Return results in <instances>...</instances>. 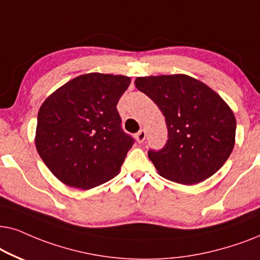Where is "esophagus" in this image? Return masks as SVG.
Returning <instances> with one entry per match:
<instances>
[{"label":"esophagus","instance_id":"34e87169","mask_svg":"<svg viewBox=\"0 0 260 260\" xmlns=\"http://www.w3.org/2000/svg\"><path fill=\"white\" fill-rule=\"evenodd\" d=\"M136 139H137V141H138V143H139V144L144 143L145 139H146V132H145L144 129L139 131V132L137 133V136H136Z\"/></svg>","mask_w":260,"mask_h":260}]
</instances>
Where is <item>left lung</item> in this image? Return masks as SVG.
<instances>
[{
	"label": "left lung",
	"mask_w": 260,
	"mask_h": 260,
	"mask_svg": "<svg viewBox=\"0 0 260 260\" xmlns=\"http://www.w3.org/2000/svg\"><path fill=\"white\" fill-rule=\"evenodd\" d=\"M165 116L169 139L162 150L148 152L158 174L192 185L219 171L233 151L237 121L233 110L212 88L188 75L138 77Z\"/></svg>",
	"instance_id": "obj_1"
}]
</instances>
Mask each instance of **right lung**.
<instances>
[{"label":"right lung","mask_w":260,"mask_h":260,"mask_svg":"<svg viewBox=\"0 0 260 260\" xmlns=\"http://www.w3.org/2000/svg\"><path fill=\"white\" fill-rule=\"evenodd\" d=\"M131 77L91 72L65 83L38 113L36 147L55 177L89 190L120 172L133 139L121 128L116 105Z\"/></svg>","instance_id":"obj_1"}]
</instances>
